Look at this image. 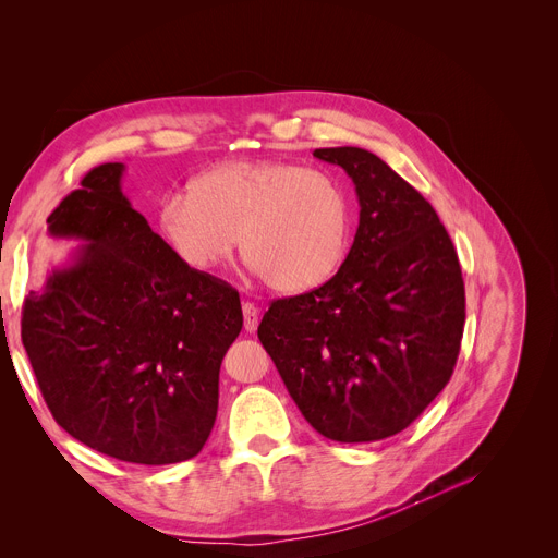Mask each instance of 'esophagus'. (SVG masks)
<instances>
[{
    "label": "esophagus",
    "mask_w": 558,
    "mask_h": 558,
    "mask_svg": "<svg viewBox=\"0 0 558 558\" xmlns=\"http://www.w3.org/2000/svg\"><path fill=\"white\" fill-rule=\"evenodd\" d=\"M242 312H244V329L248 331V333H253L255 329H257V323H259V310H257V305H253V303H244L242 305Z\"/></svg>",
    "instance_id": "34e87169"
}]
</instances>
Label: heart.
<instances>
[{"label":"heart","instance_id":"b5f03b06","mask_svg":"<svg viewBox=\"0 0 558 558\" xmlns=\"http://www.w3.org/2000/svg\"><path fill=\"white\" fill-rule=\"evenodd\" d=\"M159 231L183 265H225L240 238L246 263L282 293L310 291L339 271L350 248L352 202L327 172L295 163L238 161L210 168L189 195L159 206Z\"/></svg>","mask_w":558,"mask_h":558}]
</instances>
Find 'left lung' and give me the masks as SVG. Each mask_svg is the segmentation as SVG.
Wrapping results in <instances>:
<instances>
[{
	"instance_id": "left-lung-1",
	"label": "left lung",
	"mask_w": 558,
	"mask_h": 558,
	"mask_svg": "<svg viewBox=\"0 0 558 558\" xmlns=\"http://www.w3.org/2000/svg\"><path fill=\"white\" fill-rule=\"evenodd\" d=\"M314 157L354 181L359 229L337 276L274 301L257 337L320 435L377 441L411 426L453 375L462 269L435 208L386 161L363 147Z\"/></svg>"
}]
</instances>
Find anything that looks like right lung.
Returning a JSON list of instances; mask_svg holds the SVG:
<instances>
[{"label": "right lung", "instance_id": "obj_1", "mask_svg": "<svg viewBox=\"0 0 558 558\" xmlns=\"http://www.w3.org/2000/svg\"><path fill=\"white\" fill-rule=\"evenodd\" d=\"M123 163L92 168L49 215L83 240L22 305V343L53 420L132 464L195 458L213 430L219 365L242 329L240 293L183 265L121 191Z\"/></svg>", "mask_w": 558, "mask_h": 558}]
</instances>
